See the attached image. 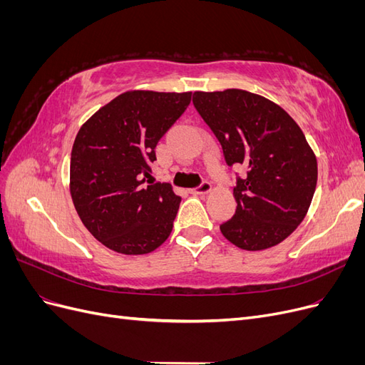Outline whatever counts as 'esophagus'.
<instances>
[{
	"label": "esophagus",
	"mask_w": 365,
	"mask_h": 365,
	"mask_svg": "<svg viewBox=\"0 0 365 365\" xmlns=\"http://www.w3.org/2000/svg\"><path fill=\"white\" fill-rule=\"evenodd\" d=\"M210 190H212V184H210L208 181H202L200 185L195 187V189H192L190 193H193V195H204V193H208Z\"/></svg>",
	"instance_id": "obj_1"
}]
</instances>
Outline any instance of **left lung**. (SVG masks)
I'll return each instance as SVG.
<instances>
[{"label": "left lung", "instance_id": "1", "mask_svg": "<svg viewBox=\"0 0 365 365\" xmlns=\"http://www.w3.org/2000/svg\"><path fill=\"white\" fill-rule=\"evenodd\" d=\"M193 105L225 163L247 168L236 178L237 210L220 224L222 235L248 251L280 244L304 219L317 187V158L302 129L279 105L244 90L196 91Z\"/></svg>", "mask_w": 365, "mask_h": 365}]
</instances>
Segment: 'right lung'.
Returning a JSON list of instances; mask_svg holds the SVG:
<instances>
[{"instance_id": "right-lung-1", "label": "right lung", "mask_w": 365, "mask_h": 365, "mask_svg": "<svg viewBox=\"0 0 365 365\" xmlns=\"http://www.w3.org/2000/svg\"><path fill=\"white\" fill-rule=\"evenodd\" d=\"M192 93L128 91L86 121L74 140L70 192L86 230L109 250L148 254L169 237L181 196L153 182L160 138Z\"/></svg>"}]
</instances>
